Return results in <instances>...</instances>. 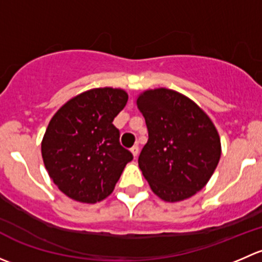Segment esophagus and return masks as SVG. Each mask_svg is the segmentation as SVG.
Segmentation results:
<instances>
[{
    "instance_id": "34e87169",
    "label": "esophagus",
    "mask_w": 262,
    "mask_h": 262,
    "mask_svg": "<svg viewBox=\"0 0 262 262\" xmlns=\"http://www.w3.org/2000/svg\"><path fill=\"white\" fill-rule=\"evenodd\" d=\"M130 152H132V155H133V157L136 158L139 153V147L136 144V146H133L130 148Z\"/></svg>"
}]
</instances>
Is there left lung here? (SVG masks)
<instances>
[{
    "instance_id": "obj_1",
    "label": "left lung",
    "mask_w": 262,
    "mask_h": 262,
    "mask_svg": "<svg viewBox=\"0 0 262 262\" xmlns=\"http://www.w3.org/2000/svg\"><path fill=\"white\" fill-rule=\"evenodd\" d=\"M148 142L138 165L152 191L168 203L189 199L212 178L221 158V138L202 107L170 89L137 97Z\"/></svg>"
}]
</instances>
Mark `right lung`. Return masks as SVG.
<instances>
[{"mask_svg": "<svg viewBox=\"0 0 262 262\" xmlns=\"http://www.w3.org/2000/svg\"><path fill=\"white\" fill-rule=\"evenodd\" d=\"M126 101L121 89H91L68 100L50 119L41 141L44 166L71 199L87 204L104 200L133 160L113 124Z\"/></svg>", "mask_w": 262, "mask_h": 262, "instance_id": "right-lung-1", "label": "right lung"}]
</instances>
